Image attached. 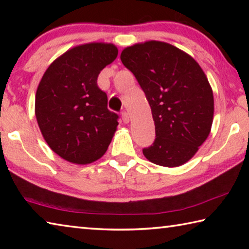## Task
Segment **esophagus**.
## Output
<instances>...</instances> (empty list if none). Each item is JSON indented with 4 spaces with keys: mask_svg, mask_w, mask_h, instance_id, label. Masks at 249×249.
Segmentation results:
<instances>
[{
    "mask_svg": "<svg viewBox=\"0 0 249 249\" xmlns=\"http://www.w3.org/2000/svg\"><path fill=\"white\" fill-rule=\"evenodd\" d=\"M122 120H123V122H124L125 124L129 123V114L126 111L122 112Z\"/></svg>",
    "mask_w": 249,
    "mask_h": 249,
    "instance_id": "obj_1",
    "label": "esophagus"
}]
</instances>
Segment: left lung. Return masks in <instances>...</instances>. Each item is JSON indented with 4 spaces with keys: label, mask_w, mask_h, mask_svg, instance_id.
<instances>
[{
    "label": "left lung",
    "mask_w": 249,
    "mask_h": 249,
    "mask_svg": "<svg viewBox=\"0 0 249 249\" xmlns=\"http://www.w3.org/2000/svg\"><path fill=\"white\" fill-rule=\"evenodd\" d=\"M121 60L145 92L155 122L156 138L142 154L159 166L183 165L213 123V92L203 70L182 50L156 40L125 48Z\"/></svg>",
    "instance_id": "1"
}]
</instances>
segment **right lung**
I'll return each instance as SVG.
<instances>
[{
    "label": "right lung",
    "mask_w": 249,
    "mask_h": 249,
    "mask_svg": "<svg viewBox=\"0 0 249 249\" xmlns=\"http://www.w3.org/2000/svg\"><path fill=\"white\" fill-rule=\"evenodd\" d=\"M117 53L113 44L77 46L58 57L40 80L37 123L48 146L67 161L93 162L112 141L119 115L107 108V95L96 81Z\"/></svg>",
    "instance_id": "1"
}]
</instances>
